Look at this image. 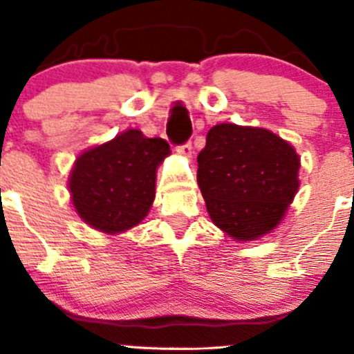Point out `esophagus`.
<instances>
[{
    "instance_id": "obj_1",
    "label": "esophagus",
    "mask_w": 354,
    "mask_h": 354,
    "mask_svg": "<svg viewBox=\"0 0 354 354\" xmlns=\"http://www.w3.org/2000/svg\"><path fill=\"white\" fill-rule=\"evenodd\" d=\"M177 152H179L180 156H186V158H191V154H193V145L187 142V144H183L177 147Z\"/></svg>"
}]
</instances>
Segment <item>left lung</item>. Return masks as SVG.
<instances>
[{
  "label": "left lung",
  "instance_id": "1",
  "mask_svg": "<svg viewBox=\"0 0 354 354\" xmlns=\"http://www.w3.org/2000/svg\"><path fill=\"white\" fill-rule=\"evenodd\" d=\"M298 168L293 145L275 133L225 122L207 133L196 177L214 225L235 241H256L293 202Z\"/></svg>",
  "mask_w": 354,
  "mask_h": 354
}]
</instances>
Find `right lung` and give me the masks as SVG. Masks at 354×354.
Listing matches in <instances>:
<instances>
[{
	"mask_svg": "<svg viewBox=\"0 0 354 354\" xmlns=\"http://www.w3.org/2000/svg\"><path fill=\"white\" fill-rule=\"evenodd\" d=\"M168 154L167 140L138 129L82 152L68 180L80 219L109 235L137 226L154 202L156 168Z\"/></svg>",
	"mask_w": 354,
	"mask_h": 354,
	"instance_id": "obj_1",
	"label": "right lung"
}]
</instances>
